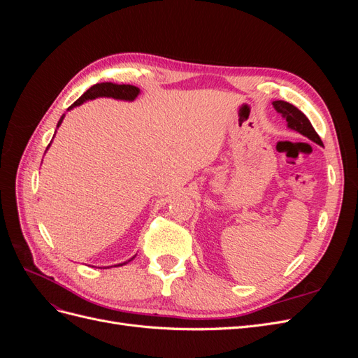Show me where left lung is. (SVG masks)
Listing matches in <instances>:
<instances>
[{"mask_svg":"<svg viewBox=\"0 0 358 358\" xmlns=\"http://www.w3.org/2000/svg\"><path fill=\"white\" fill-rule=\"evenodd\" d=\"M272 104L275 107V110L285 119L287 127L289 129H294V131H297L301 136H305L309 140H312L313 143L322 146L321 138L317 134L315 129H313L312 124L309 122V119L305 116V113H301V110H299L296 106H292V104H289L287 101H282V100H276Z\"/></svg>","mask_w":358,"mask_h":358,"instance_id":"obj_1","label":"left lung"}]
</instances>
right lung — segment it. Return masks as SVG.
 Listing matches in <instances>:
<instances>
[{
    "label": "right lung",
    "instance_id": "add662e5",
    "mask_svg": "<svg viewBox=\"0 0 358 358\" xmlns=\"http://www.w3.org/2000/svg\"><path fill=\"white\" fill-rule=\"evenodd\" d=\"M138 94H140V90L137 88V86H133V85H117V83H112V82L96 83V85L91 86V88H90L88 91H86V92L80 96L79 100H76V101L69 107L67 110L74 109V107H78V106L83 104L85 101L99 99V96H107V99H115V100H122V101H134V100L137 99ZM64 116H66V115L61 116V119L58 121L57 128H59V125L62 124ZM53 137H55V136H53ZM50 143H52V142H50ZM50 143H49L48 149L50 148ZM48 149H46V150H48ZM134 257H136V255H134ZM134 257L129 258L128 262H131V259H134ZM128 262L115 264V267L124 266V264H127ZM109 267H113V266H109ZM100 268H101V267H100Z\"/></svg>",
    "mask_w": 358,
    "mask_h": 358
}]
</instances>
